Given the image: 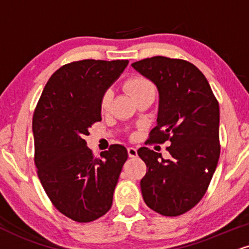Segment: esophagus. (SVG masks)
<instances>
[{
    "instance_id": "obj_1",
    "label": "esophagus",
    "mask_w": 249,
    "mask_h": 249,
    "mask_svg": "<svg viewBox=\"0 0 249 249\" xmlns=\"http://www.w3.org/2000/svg\"><path fill=\"white\" fill-rule=\"evenodd\" d=\"M128 155H129L130 158H135L137 156V150L130 146V148H128Z\"/></svg>"
}]
</instances>
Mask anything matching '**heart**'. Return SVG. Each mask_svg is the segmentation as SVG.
Here are the masks:
<instances>
[{"mask_svg":"<svg viewBox=\"0 0 249 249\" xmlns=\"http://www.w3.org/2000/svg\"><path fill=\"white\" fill-rule=\"evenodd\" d=\"M124 89L133 96L135 99L145 96L148 93H155V85L152 82L144 76H131L124 82ZM113 101V92L107 90L103 93L100 98V109L103 112H107L110 108Z\"/></svg>","mask_w":249,"mask_h":249,"instance_id":"1","label":"heart"}]
</instances>
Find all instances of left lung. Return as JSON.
<instances>
[{
    "instance_id": "left-lung-1",
    "label": "left lung",
    "mask_w": 249,
    "mask_h": 249,
    "mask_svg": "<svg viewBox=\"0 0 249 249\" xmlns=\"http://www.w3.org/2000/svg\"><path fill=\"white\" fill-rule=\"evenodd\" d=\"M131 66L159 92L157 125L145 143L171 142L168 159L145 146L137 150L146 165L143 199L162 216H180L201 201L218 164V101L205 76L188 61L153 56Z\"/></svg>"
}]
</instances>
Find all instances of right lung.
Masks as SVG:
<instances>
[{
    "label": "right lung",
    "instance_id": "obj_1",
    "mask_svg": "<svg viewBox=\"0 0 249 249\" xmlns=\"http://www.w3.org/2000/svg\"><path fill=\"white\" fill-rule=\"evenodd\" d=\"M128 60H82L64 64L45 85L32 120L35 164L53 205L68 218L89 223L110 209L127 149L112 144L94 157L84 137L101 120L100 98Z\"/></svg>",
    "mask_w": 249,
    "mask_h": 249
}]
</instances>
